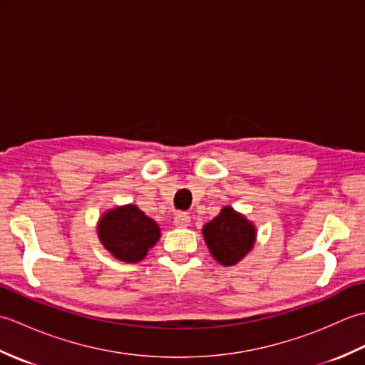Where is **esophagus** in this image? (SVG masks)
<instances>
[{
	"label": "esophagus",
	"mask_w": 365,
	"mask_h": 365,
	"mask_svg": "<svg viewBox=\"0 0 365 365\" xmlns=\"http://www.w3.org/2000/svg\"><path fill=\"white\" fill-rule=\"evenodd\" d=\"M190 222H191V218H190L187 213H178L175 218H174V226L175 227H180V229L188 227Z\"/></svg>",
	"instance_id": "34e87169"
}]
</instances>
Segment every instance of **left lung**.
I'll return each mask as SVG.
<instances>
[{"label": "left lung", "mask_w": 365, "mask_h": 365, "mask_svg": "<svg viewBox=\"0 0 365 365\" xmlns=\"http://www.w3.org/2000/svg\"><path fill=\"white\" fill-rule=\"evenodd\" d=\"M202 235L212 257L222 267H232L252 251L257 227L243 213L226 205L202 227Z\"/></svg>", "instance_id": "1"}]
</instances>
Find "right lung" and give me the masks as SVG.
<instances>
[{"label":"right lung","instance_id":"right-lung-1","mask_svg":"<svg viewBox=\"0 0 365 365\" xmlns=\"http://www.w3.org/2000/svg\"><path fill=\"white\" fill-rule=\"evenodd\" d=\"M97 235L114 259L138 263L157 245L161 230L158 224L135 204H125L110 208L100 216Z\"/></svg>","mask_w":365,"mask_h":365}]
</instances>
